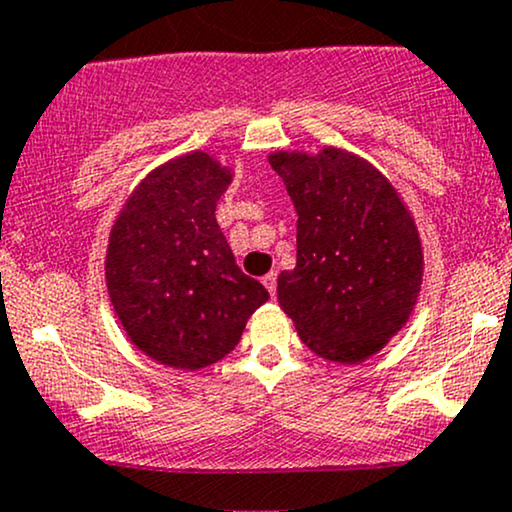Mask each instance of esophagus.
Masks as SVG:
<instances>
[{"label":"esophagus","instance_id":"esophagus-1","mask_svg":"<svg viewBox=\"0 0 512 512\" xmlns=\"http://www.w3.org/2000/svg\"><path fill=\"white\" fill-rule=\"evenodd\" d=\"M262 284L267 286L269 296H274V293H276V272H269V274H264V276H262Z\"/></svg>","mask_w":512,"mask_h":512}]
</instances>
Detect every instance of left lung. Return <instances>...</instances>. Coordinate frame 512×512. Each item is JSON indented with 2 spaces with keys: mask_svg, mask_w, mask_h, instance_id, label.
Here are the masks:
<instances>
[{
  "mask_svg": "<svg viewBox=\"0 0 512 512\" xmlns=\"http://www.w3.org/2000/svg\"><path fill=\"white\" fill-rule=\"evenodd\" d=\"M269 163L298 214L296 267L276 281L281 310L313 354L366 361L407 325L419 298L416 223L392 182L349 151H276Z\"/></svg>",
  "mask_w": 512,
  "mask_h": 512,
  "instance_id": "obj_1",
  "label": "left lung"
}]
</instances>
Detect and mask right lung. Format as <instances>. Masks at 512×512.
I'll use <instances>...</instances> for the list:
<instances>
[{
	"label": "right lung",
	"mask_w": 512,
	"mask_h": 512,
	"mask_svg": "<svg viewBox=\"0 0 512 512\" xmlns=\"http://www.w3.org/2000/svg\"><path fill=\"white\" fill-rule=\"evenodd\" d=\"M231 170L204 151L151 170L117 216L105 281L129 342L168 368L199 370L236 349L267 303L216 223Z\"/></svg>",
	"instance_id": "1"
}]
</instances>
